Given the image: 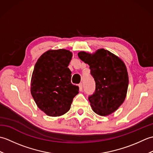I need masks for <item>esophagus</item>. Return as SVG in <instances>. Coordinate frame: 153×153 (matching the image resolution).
<instances>
[{
  "label": "esophagus",
  "mask_w": 153,
  "mask_h": 153,
  "mask_svg": "<svg viewBox=\"0 0 153 153\" xmlns=\"http://www.w3.org/2000/svg\"><path fill=\"white\" fill-rule=\"evenodd\" d=\"M79 87L80 91H82V90H83V84L82 83H80L79 84Z\"/></svg>",
  "instance_id": "esophagus-1"
}]
</instances>
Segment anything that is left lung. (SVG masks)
Returning <instances> with one entry per match:
<instances>
[{
  "label": "left lung",
  "mask_w": 153,
  "mask_h": 153,
  "mask_svg": "<svg viewBox=\"0 0 153 153\" xmlns=\"http://www.w3.org/2000/svg\"><path fill=\"white\" fill-rule=\"evenodd\" d=\"M79 58L89 64L95 82V91L88 99L93 110L100 116H108L124 101L129 79L123 61L104 48L93 54L79 52Z\"/></svg>",
  "instance_id": "left-lung-1"
}]
</instances>
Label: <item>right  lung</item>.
<instances>
[{
  "mask_svg": "<svg viewBox=\"0 0 153 153\" xmlns=\"http://www.w3.org/2000/svg\"><path fill=\"white\" fill-rule=\"evenodd\" d=\"M72 54L65 49L48 51L37 60L31 77V93L46 114L58 116L70 110L79 87L71 82L68 65Z\"/></svg>",
  "mask_w": 153,
  "mask_h": 153,
  "instance_id": "right-lung-1",
  "label": "right lung"
}]
</instances>
